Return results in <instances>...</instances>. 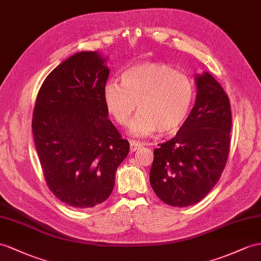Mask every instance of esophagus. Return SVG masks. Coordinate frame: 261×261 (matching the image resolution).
<instances>
[{
    "mask_svg": "<svg viewBox=\"0 0 261 261\" xmlns=\"http://www.w3.org/2000/svg\"><path fill=\"white\" fill-rule=\"evenodd\" d=\"M129 144H130V151H136L143 146L141 142H136V141H130Z\"/></svg>",
    "mask_w": 261,
    "mask_h": 261,
    "instance_id": "obj_1",
    "label": "esophagus"
}]
</instances>
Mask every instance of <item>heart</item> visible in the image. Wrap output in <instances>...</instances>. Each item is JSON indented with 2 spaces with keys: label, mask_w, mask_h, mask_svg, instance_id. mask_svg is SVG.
<instances>
[{
  "label": "heart",
  "mask_w": 261,
  "mask_h": 261,
  "mask_svg": "<svg viewBox=\"0 0 261 261\" xmlns=\"http://www.w3.org/2000/svg\"><path fill=\"white\" fill-rule=\"evenodd\" d=\"M104 104L122 127L129 124L136 109L139 114L130 125L136 136L173 134L185 122L195 98V86L188 75L163 63H141L122 74L120 84L104 86Z\"/></svg>",
  "instance_id": "obj_1"
}]
</instances>
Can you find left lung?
<instances>
[{"label": "left lung", "mask_w": 261, "mask_h": 261, "mask_svg": "<svg viewBox=\"0 0 261 261\" xmlns=\"http://www.w3.org/2000/svg\"><path fill=\"white\" fill-rule=\"evenodd\" d=\"M196 103L174 138L158 144L149 181L165 204L195 205L219 180L230 150L228 95L211 74L197 75Z\"/></svg>", "instance_id": "8db88e82"}]
</instances>
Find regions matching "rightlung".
<instances>
[{
	"label": "right lung",
	"instance_id": "add662e5",
	"mask_svg": "<svg viewBox=\"0 0 261 261\" xmlns=\"http://www.w3.org/2000/svg\"><path fill=\"white\" fill-rule=\"evenodd\" d=\"M96 52L74 54L37 94L32 130L46 185L62 202L90 208L111 196L129 143L107 118L110 69Z\"/></svg>",
	"mask_w": 261,
	"mask_h": 261
}]
</instances>
